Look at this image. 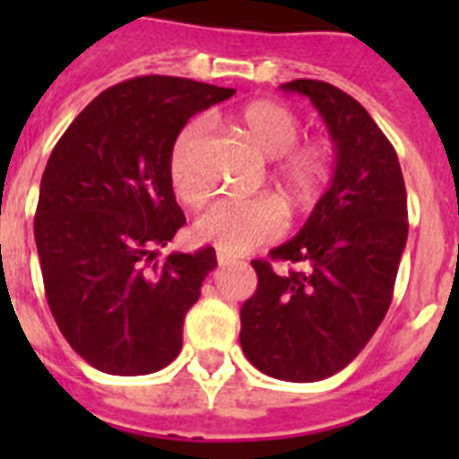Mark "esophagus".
Segmentation results:
<instances>
[{
    "label": "esophagus",
    "mask_w": 459,
    "mask_h": 459,
    "mask_svg": "<svg viewBox=\"0 0 459 459\" xmlns=\"http://www.w3.org/2000/svg\"><path fill=\"white\" fill-rule=\"evenodd\" d=\"M216 259H219V264H233V262H236V255H230V252H226V250H219L216 252Z\"/></svg>",
    "instance_id": "1"
}]
</instances>
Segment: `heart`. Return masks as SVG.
Wrapping results in <instances>:
<instances>
[{
  "label": "heart",
  "mask_w": 459,
  "mask_h": 459,
  "mask_svg": "<svg viewBox=\"0 0 459 459\" xmlns=\"http://www.w3.org/2000/svg\"><path fill=\"white\" fill-rule=\"evenodd\" d=\"M238 126L255 143L259 152L279 159V178L298 197L312 195L326 176L324 150L314 143L295 145L300 138V121L293 111L272 100H257L240 109ZM204 140V124H187L176 138L169 157V178L173 193L183 202H200L207 193V180L202 176L197 154ZM286 229V212L276 197H219L200 214L195 230L202 240L219 250L250 252L259 245L279 238Z\"/></svg>",
  "instance_id": "b5f03b06"
}]
</instances>
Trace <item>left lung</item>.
Returning <instances> with one entry per match:
<instances>
[{
	"label": "left lung",
	"mask_w": 459,
	"mask_h": 459,
	"mask_svg": "<svg viewBox=\"0 0 459 459\" xmlns=\"http://www.w3.org/2000/svg\"><path fill=\"white\" fill-rule=\"evenodd\" d=\"M305 95L335 145L331 186L300 233L272 259L302 272L273 273L255 259L257 290L240 309V345L262 374L312 384L345 369L393 300L407 243V193L398 154L362 104L324 81L283 82Z\"/></svg>",
	"instance_id": "8db88e82"
}]
</instances>
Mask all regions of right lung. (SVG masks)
<instances>
[{
	"label": "right lung",
	"instance_id": "right-lung-1",
	"mask_svg": "<svg viewBox=\"0 0 459 459\" xmlns=\"http://www.w3.org/2000/svg\"><path fill=\"white\" fill-rule=\"evenodd\" d=\"M233 92L171 75L118 82L49 154L35 212L47 302L68 345L104 374H152L183 348L216 252L157 259L186 223L169 157L187 118Z\"/></svg>",
	"mask_w": 459,
	"mask_h": 459
}]
</instances>
